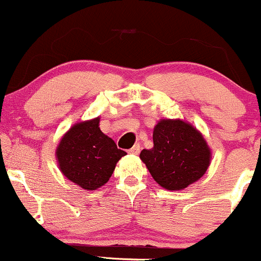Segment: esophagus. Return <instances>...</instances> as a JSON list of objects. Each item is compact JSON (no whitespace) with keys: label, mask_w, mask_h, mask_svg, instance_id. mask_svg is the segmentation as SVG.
<instances>
[{"label":"esophagus","mask_w":261,"mask_h":261,"mask_svg":"<svg viewBox=\"0 0 261 261\" xmlns=\"http://www.w3.org/2000/svg\"><path fill=\"white\" fill-rule=\"evenodd\" d=\"M128 153L139 154L140 153V145H135V146H134V147H131L130 150H128Z\"/></svg>","instance_id":"34e87169"}]
</instances>
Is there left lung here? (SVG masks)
Listing matches in <instances>:
<instances>
[{
    "label": "left lung",
    "mask_w": 261,
    "mask_h": 261,
    "mask_svg": "<svg viewBox=\"0 0 261 261\" xmlns=\"http://www.w3.org/2000/svg\"><path fill=\"white\" fill-rule=\"evenodd\" d=\"M153 147L140 159L165 190L181 191L198 181L211 163V148L202 134L188 122L162 119L153 128Z\"/></svg>",
    "instance_id": "1"
}]
</instances>
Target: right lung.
I'll use <instances>...</instances> for the list:
<instances>
[{"label": "right lung", "instance_id": "add662e5", "mask_svg": "<svg viewBox=\"0 0 261 261\" xmlns=\"http://www.w3.org/2000/svg\"><path fill=\"white\" fill-rule=\"evenodd\" d=\"M100 117L73 125L56 151L62 173L83 190L95 191L113 174L125 151L99 127Z\"/></svg>", "mask_w": 261, "mask_h": 261}]
</instances>
